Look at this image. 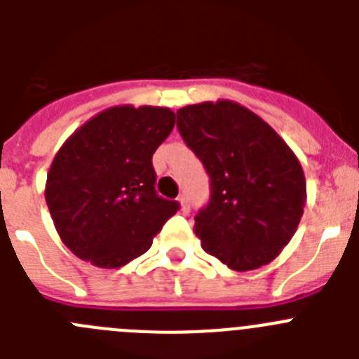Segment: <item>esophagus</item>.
<instances>
[{"instance_id":"1","label":"esophagus","mask_w":359,"mask_h":359,"mask_svg":"<svg viewBox=\"0 0 359 359\" xmlns=\"http://www.w3.org/2000/svg\"><path fill=\"white\" fill-rule=\"evenodd\" d=\"M177 201H180V205H182V210H183V212H185V214H187V212H189V210H190V205H189V198H187V196H185V194H182V196H180V198H177Z\"/></svg>"}]
</instances>
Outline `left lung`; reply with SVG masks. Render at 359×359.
I'll list each match as a JSON object with an SVG mask.
<instances>
[{"instance_id":"obj_1","label":"left lung","mask_w":359,"mask_h":359,"mask_svg":"<svg viewBox=\"0 0 359 359\" xmlns=\"http://www.w3.org/2000/svg\"><path fill=\"white\" fill-rule=\"evenodd\" d=\"M177 129L210 176V201L194 217L201 248L236 271L273 261L294 236L307 199L290 145L231 100L177 109Z\"/></svg>"}]
</instances>
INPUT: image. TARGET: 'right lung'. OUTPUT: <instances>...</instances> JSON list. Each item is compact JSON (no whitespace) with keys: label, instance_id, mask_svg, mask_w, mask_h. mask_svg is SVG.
<instances>
[{"label":"right lung","instance_id":"obj_1","mask_svg":"<svg viewBox=\"0 0 359 359\" xmlns=\"http://www.w3.org/2000/svg\"><path fill=\"white\" fill-rule=\"evenodd\" d=\"M169 107H109L82 123L57 151L44 198L72 253L97 268H122L151 248L180 208L156 194L152 154L170 135Z\"/></svg>","mask_w":359,"mask_h":359}]
</instances>
